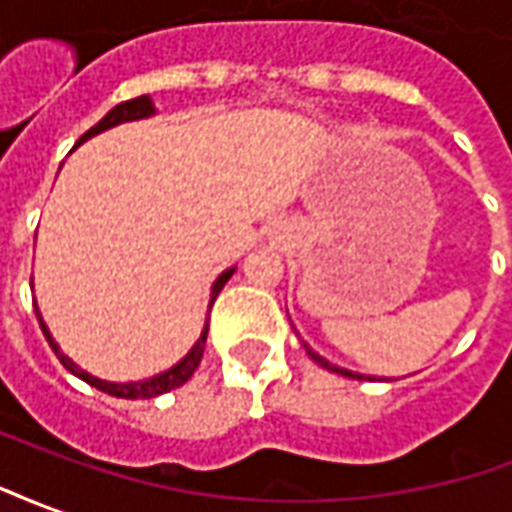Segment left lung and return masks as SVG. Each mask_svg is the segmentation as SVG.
<instances>
[{"label": "left lung", "mask_w": 512, "mask_h": 512, "mask_svg": "<svg viewBox=\"0 0 512 512\" xmlns=\"http://www.w3.org/2000/svg\"><path fill=\"white\" fill-rule=\"evenodd\" d=\"M305 346V352H308V357H311L313 363L322 365V368H327V371H333V374H341V376H349V379H365V374H354V371H349V368H341V365H333L327 357H322L319 352H313L308 343H302ZM368 379H376V376H368Z\"/></svg>", "instance_id": "1"}]
</instances>
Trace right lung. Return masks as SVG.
Wrapping results in <instances>:
<instances>
[{
  "instance_id": "right-lung-1",
  "label": "right lung",
  "mask_w": 512,
  "mask_h": 512,
  "mask_svg": "<svg viewBox=\"0 0 512 512\" xmlns=\"http://www.w3.org/2000/svg\"><path fill=\"white\" fill-rule=\"evenodd\" d=\"M152 114H155V103H152V98H149V95L125 100V103H119V106L111 108V111H108L106 117L100 119L95 128H89L84 136L78 138L76 147H81L87 138L98 136V133H103V130L117 128V125H122V122L147 119V117H152ZM234 270H237V267H229V270H223L218 278H215V283H212V292H210V308H212V302H215V297L220 294V289H223V286H226V281H229L231 275H234ZM35 313H37V322H40V330H43V335H46V341L51 343V349H54V354L59 357V363L65 365L67 371H70L73 376L84 379V382L92 384V387H98V390H103V393L117 395V398H155V395L169 393V390H174V387H182V384L188 382L190 376H193V371L199 368L201 357H204V343H207V330H210V316H207V324H204V330H201L199 341L193 343V346H190V352L185 354V357H182L177 365H171L169 371L149 376V379H138V382H106V379H98V376L87 374L81 365L73 363V360H70V357H67L62 349H59V343L54 341V335H51V330H48V324L43 322V316H40L37 302H35Z\"/></svg>"
}]
</instances>
